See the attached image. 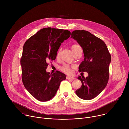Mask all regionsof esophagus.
Listing matches in <instances>:
<instances>
[{"mask_svg":"<svg viewBox=\"0 0 129 129\" xmlns=\"http://www.w3.org/2000/svg\"><path fill=\"white\" fill-rule=\"evenodd\" d=\"M66 79L67 80H74V79H75V78L74 77H71V76H67Z\"/></svg>","mask_w":129,"mask_h":129,"instance_id":"obj_1","label":"esophagus"}]
</instances>
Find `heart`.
I'll use <instances>...</instances> for the list:
<instances>
[{
    "mask_svg": "<svg viewBox=\"0 0 129 129\" xmlns=\"http://www.w3.org/2000/svg\"><path fill=\"white\" fill-rule=\"evenodd\" d=\"M71 49L73 51V52L75 53L79 49H81V47L79 45L77 44H73L71 46ZM59 54H60V51H59L57 53V57L59 56ZM72 67H71L68 65H65L62 66L60 68V69L62 71L66 73H68V74H69V73H70L72 72Z\"/></svg>",
    "mask_w": 129,
    "mask_h": 129,
    "instance_id": "obj_1",
    "label": "heart"
}]
</instances>
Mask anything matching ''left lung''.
I'll return each mask as SVG.
<instances>
[{"instance_id":"obj_1","label":"left lung","mask_w":129,"mask_h":129,"mask_svg":"<svg viewBox=\"0 0 129 129\" xmlns=\"http://www.w3.org/2000/svg\"><path fill=\"white\" fill-rule=\"evenodd\" d=\"M71 38L77 41L84 52V59L80 65L79 71L88 73L86 78L83 76L78 77L82 85L76 90V93L80 98L85 100L93 99L107 85L111 54L105 43L88 31H73Z\"/></svg>"}]
</instances>
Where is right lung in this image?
Returning <instances> with one entry per match:
<instances>
[{"label":"right lung","instance_id":"obj_1","mask_svg":"<svg viewBox=\"0 0 129 129\" xmlns=\"http://www.w3.org/2000/svg\"><path fill=\"white\" fill-rule=\"evenodd\" d=\"M68 30L46 27L28 39L23 47L20 64L22 81L26 89L41 102L51 100L66 76L59 71H46L48 61L54 60L61 43L70 37Z\"/></svg>","mask_w":129,"mask_h":129}]
</instances>
